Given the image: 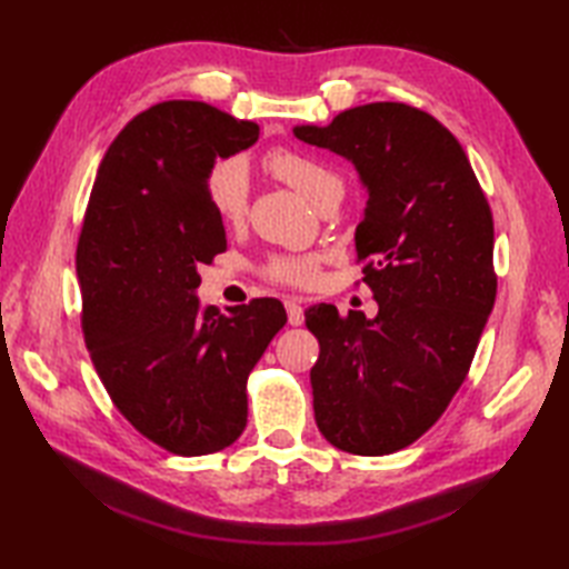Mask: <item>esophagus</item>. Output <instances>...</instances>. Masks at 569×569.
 <instances>
[{"instance_id": "34e87169", "label": "esophagus", "mask_w": 569, "mask_h": 569, "mask_svg": "<svg viewBox=\"0 0 569 569\" xmlns=\"http://www.w3.org/2000/svg\"><path fill=\"white\" fill-rule=\"evenodd\" d=\"M286 310H288V322L298 328V325H303L306 316H303V300L300 298H288L286 300Z\"/></svg>"}]
</instances>
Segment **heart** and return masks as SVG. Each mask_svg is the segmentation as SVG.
I'll list each match as a JSON object with an SVG mask.
<instances>
[{
	"label": "heart",
	"instance_id": "1",
	"mask_svg": "<svg viewBox=\"0 0 569 569\" xmlns=\"http://www.w3.org/2000/svg\"><path fill=\"white\" fill-rule=\"evenodd\" d=\"M263 168L273 178L298 190L312 204L342 190V180L328 163L296 149H273L263 156ZM208 198L217 220L227 227L244 222L249 210V178L239 161L217 163L208 176ZM320 259L312 253H273L261 266L263 278L283 286H310L318 276Z\"/></svg>",
	"mask_w": 569,
	"mask_h": 569
}]
</instances>
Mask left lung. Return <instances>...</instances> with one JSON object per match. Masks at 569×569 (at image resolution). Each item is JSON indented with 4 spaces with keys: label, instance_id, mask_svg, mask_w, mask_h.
Listing matches in <instances>:
<instances>
[{
    "label": "left lung",
    "instance_id": "1",
    "mask_svg": "<svg viewBox=\"0 0 569 569\" xmlns=\"http://www.w3.org/2000/svg\"><path fill=\"white\" fill-rule=\"evenodd\" d=\"M293 134L365 180L357 263L379 303L373 320L306 310L320 342L318 428L345 452L391 455L426 435L467 379L497 300L491 208L459 141L418 107L361 104Z\"/></svg>",
    "mask_w": 569,
    "mask_h": 569
}]
</instances>
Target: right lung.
I'll return each instance as SVG.
<instances>
[{
	"label": "right lung",
	"mask_w": 569,
	"mask_h": 569,
	"mask_svg": "<svg viewBox=\"0 0 569 569\" xmlns=\"http://www.w3.org/2000/svg\"><path fill=\"white\" fill-rule=\"evenodd\" d=\"M257 139L204 102L153 104L107 149L84 210L76 266L94 371L119 413L180 457L244 432L249 373L288 320L276 298L229 316L196 298L202 263L227 249L208 176Z\"/></svg>",
	"instance_id": "right-lung-1"
}]
</instances>
